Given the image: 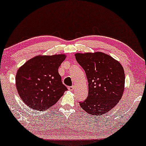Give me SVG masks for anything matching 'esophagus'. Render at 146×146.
Segmentation results:
<instances>
[{
    "mask_svg": "<svg viewBox=\"0 0 146 146\" xmlns=\"http://www.w3.org/2000/svg\"><path fill=\"white\" fill-rule=\"evenodd\" d=\"M74 88V86H72L68 87V90H70V91H72Z\"/></svg>",
    "mask_w": 146,
    "mask_h": 146,
    "instance_id": "esophagus-1",
    "label": "esophagus"
}]
</instances>
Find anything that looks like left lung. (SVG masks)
Segmentation results:
<instances>
[{"label":"left lung","mask_w":146,"mask_h":146,"mask_svg":"<svg viewBox=\"0 0 146 146\" xmlns=\"http://www.w3.org/2000/svg\"><path fill=\"white\" fill-rule=\"evenodd\" d=\"M75 57L88 82V95L79 102L81 108L92 115L107 113L123 95L125 74L122 66L110 56L100 52L77 53Z\"/></svg>","instance_id":"obj_1"}]
</instances>
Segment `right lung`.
Returning <instances> with one entry per match:
<instances>
[{
  "label": "right lung",
  "mask_w": 146,
  "mask_h": 146,
  "mask_svg": "<svg viewBox=\"0 0 146 146\" xmlns=\"http://www.w3.org/2000/svg\"><path fill=\"white\" fill-rule=\"evenodd\" d=\"M64 54L38 56L18 70L16 86L23 101L31 108L43 110L52 106L67 90L58 68Z\"/></svg>",
  "instance_id": "obj_1"
}]
</instances>
